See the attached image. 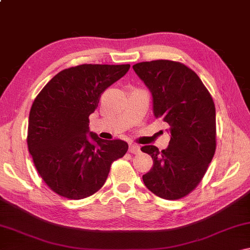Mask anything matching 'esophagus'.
<instances>
[{"instance_id":"esophagus-1","label":"esophagus","mask_w":250,"mask_h":250,"mask_svg":"<svg viewBox=\"0 0 250 250\" xmlns=\"http://www.w3.org/2000/svg\"><path fill=\"white\" fill-rule=\"evenodd\" d=\"M129 152L133 154H138L140 153V146H134V145H130L129 146Z\"/></svg>"}]
</instances>
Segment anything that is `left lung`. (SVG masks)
<instances>
[{"label": "left lung", "mask_w": 250, "mask_h": 250, "mask_svg": "<svg viewBox=\"0 0 250 250\" xmlns=\"http://www.w3.org/2000/svg\"><path fill=\"white\" fill-rule=\"evenodd\" d=\"M152 94L153 113L170 125L166 150L145 146L153 167L142 176L147 189L164 200L191 193L205 175L216 150V113L200 77L179 62L159 59L133 65Z\"/></svg>", "instance_id": "obj_1"}]
</instances>
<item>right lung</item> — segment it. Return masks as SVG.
Returning a JSON list of instances; mask_svg holds the SVG:
<instances>
[{
  "label": "right lung",
  "mask_w": 250,
  "mask_h": 250,
  "mask_svg": "<svg viewBox=\"0 0 250 250\" xmlns=\"http://www.w3.org/2000/svg\"><path fill=\"white\" fill-rule=\"evenodd\" d=\"M129 68V64L70 67L54 76L34 100L28 151L42 179L58 195L83 200L95 194L113 161L128 151L125 141L103 140L90 132L89 116L101 94Z\"/></svg>",
  "instance_id": "right-lung-1"
}]
</instances>
